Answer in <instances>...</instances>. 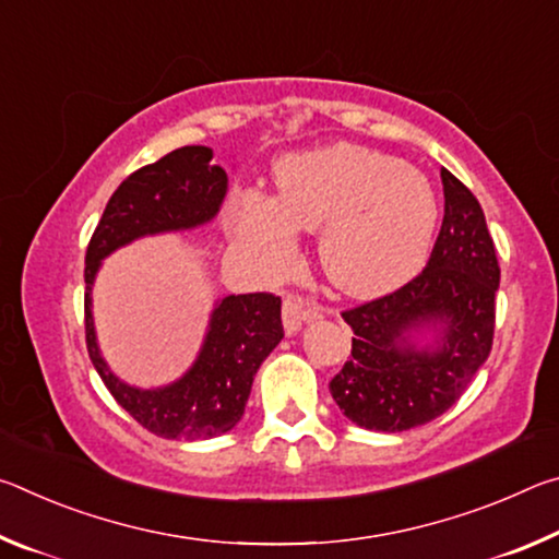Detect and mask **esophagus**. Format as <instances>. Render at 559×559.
I'll return each mask as SVG.
<instances>
[{"label":"esophagus","mask_w":559,"mask_h":559,"mask_svg":"<svg viewBox=\"0 0 559 559\" xmlns=\"http://www.w3.org/2000/svg\"><path fill=\"white\" fill-rule=\"evenodd\" d=\"M318 306H302L298 298H286L283 300V328H286V335H296L302 323H313L320 318Z\"/></svg>","instance_id":"obj_1"}]
</instances>
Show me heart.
Segmentation results:
<instances>
[{
  "label": "heart",
  "instance_id": "heart-1",
  "mask_svg": "<svg viewBox=\"0 0 559 559\" xmlns=\"http://www.w3.org/2000/svg\"><path fill=\"white\" fill-rule=\"evenodd\" d=\"M441 219L437 189L419 169L380 150L340 143L288 157L278 194L243 189L234 241L263 271H281L296 231H318L325 276L349 296L402 286L427 261Z\"/></svg>",
  "mask_w": 559,
  "mask_h": 559
}]
</instances>
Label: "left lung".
I'll use <instances>...</instances> for the list:
<instances>
[{"label": "left lung", "mask_w": 559, "mask_h": 559, "mask_svg": "<svg viewBox=\"0 0 559 559\" xmlns=\"http://www.w3.org/2000/svg\"><path fill=\"white\" fill-rule=\"evenodd\" d=\"M443 222L419 276L343 313L353 357L330 382L349 421L406 431L441 416L490 355L500 269L484 210L441 167Z\"/></svg>", "instance_id": "1"}]
</instances>
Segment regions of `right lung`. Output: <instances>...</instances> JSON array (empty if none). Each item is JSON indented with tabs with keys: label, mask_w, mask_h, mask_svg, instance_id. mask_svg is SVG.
Listing matches in <instances>:
<instances>
[{
	"label": "right lung",
	"mask_w": 559,
	"mask_h": 559,
	"mask_svg": "<svg viewBox=\"0 0 559 559\" xmlns=\"http://www.w3.org/2000/svg\"><path fill=\"white\" fill-rule=\"evenodd\" d=\"M212 147L187 145L140 167L112 192L86 251V345L91 362L132 419L163 439H212L241 421L253 377L281 343V298L243 293L214 302L192 367L163 386H135L110 370L93 323V283L112 251L145 236L189 231L219 214L229 177Z\"/></svg>",
	"instance_id": "right-lung-1"
}]
</instances>
